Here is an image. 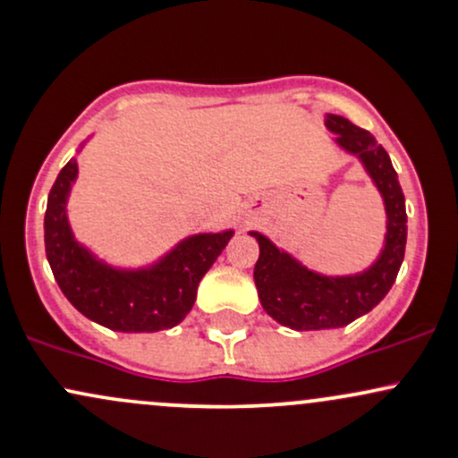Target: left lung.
Wrapping results in <instances>:
<instances>
[{"label":"left lung","mask_w":458,"mask_h":458,"mask_svg":"<svg viewBox=\"0 0 458 458\" xmlns=\"http://www.w3.org/2000/svg\"><path fill=\"white\" fill-rule=\"evenodd\" d=\"M327 129L336 132L343 148L362 159L386 205V242L377 262L353 277H323L303 268L288 253L250 233L259 242L253 279L259 301L270 317L290 329L345 327L373 310L395 284L406 249V205L397 172L386 150L371 132L352 124L347 117L327 115Z\"/></svg>","instance_id":"1"}]
</instances>
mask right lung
I'll use <instances>...</instances> for the list:
<instances>
[{
	"label": "right lung",
	"instance_id": "add662e5",
	"mask_svg": "<svg viewBox=\"0 0 458 458\" xmlns=\"http://www.w3.org/2000/svg\"><path fill=\"white\" fill-rule=\"evenodd\" d=\"M76 172L72 159L54 181L46 209V253L63 294L78 312L115 332L174 327L188 317L200 279L233 231L191 235L148 270H113L78 247L67 225L65 203Z\"/></svg>",
	"mask_w": 458,
	"mask_h": 458
}]
</instances>
